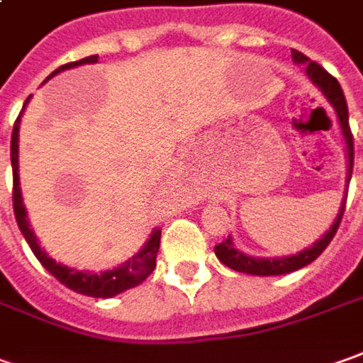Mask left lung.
<instances>
[{
	"instance_id": "8db88e82",
	"label": "left lung",
	"mask_w": 363,
	"mask_h": 363,
	"mask_svg": "<svg viewBox=\"0 0 363 363\" xmlns=\"http://www.w3.org/2000/svg\"><path fill=\"white\" fill-rule=\"evenodd\" d=\"M291 57L296 63H306V74L312 79L313 84L318 85L323 91V96L328 97V101L334 106L337 119H340V125L344 131V138L347 143V162H350V177H352V169H354V135L350 130V116H347V104L346 96L342 91V85L335 79L334 75L328 74L320 63L310 62L308 55H303L301 51L291 50ZM344 211H346V201L342 206V210L335 218L334 225L330 228V232L323 235L318 244H313L312 247L303 250L298 255H289V257H278V259H262V257H250V255L238 252L232 245V240L225 238L221 244L216 245V255L221 264H225L228 267H232L235 272H242V274H254V276H279V274H289V272H296L300 267L312 264L318 255H322V252L330 245V242L334 240V235L337 233V228L342 223L344 218Z\"/></svg>"
}]
</instances>
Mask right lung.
Listing matches in <instances>:
<instances>
[{
	"label": "right lung",
	"mask_w": 363,
	"mask_h": 363,
	"mask_svg": "<svg viewBox=\"0 0 363 363\" xmlns=\"http://www.w3.org/2000/svg\"><path fill=\"white\" fill-rule=\"evenodd\" d=\"M97 55H89V57H84L79 62H69L57 67L50 77H53L55 74H60L63 69H69V67H75V65H82V63H96ZM48 77V79H50ZM29 97L23 104V109L28 106ZM21 109V113H23ZM21 113L17 116L16 123H13V131H11V169H13V213H16L17 225L23 233V238L28 240L31 252L35 254V257L40 259V264L48 272H50L53 278L57 279L60 284H63L65 288L74 289L77 294H84V296H91V298H111V296H118L125 289L135 288L138 284H142L143 279L147 278L155 267V257H157V252H160V240H162V228H155L152 232V238L147 240V244L143 245V250L138 255H133L131 259H128L121 267H116V269H109V272H104V274H85V272H75L72 267L60 266L55 264L51 257L45 255V252L41 250L35 235L29 230L28 218H26V208L21 203V189H19V174H17V152H19V119H21Z\"/></svg>",
	"instance_id": "1"
}]
</instances>
